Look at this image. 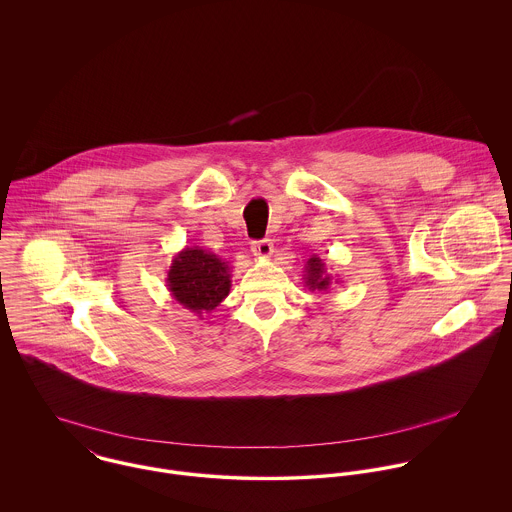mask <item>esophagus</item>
Listing matches in <instances>:
<instances>
[{
  "mask_svg": "<svg viewBox=\"0 0 512 512\" xmlns=\"http://www.w3.org/2000/svg\"><path fill=\"white\" fill-rule=\"evenodd\" d=\"M272 252H274V246H272V242H270L268 238L252 242V254H254L256 258H270Z\"/></svg>",
  "mask_w": 512,
  "mask_h": 512,
  "instance_id": "34e87169",
  "label": "esophagus"
}]
</instances>
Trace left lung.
Wrapping results in <instances>:
<instances>
[{"instance_id":"left-lung-1","label":"left lung","mask_w":512,"mask_h":512,"mask_svg":"<svg viewBox=\"0 0 512 512\" xmlns=\"http://www.w3.org/2000/svg\"><path fill=\"white\" fill-rule=\"evenodd\" d=\"M303 280L305 286L309 288V292H327L331 288V282H335V278L327 272L325 262L313 254L307 264H305V272H303Z\"/></svg>"}]
</instances>
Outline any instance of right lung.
I'll use <instances>...</instances> for the list:
<instances>
[{"mask_svg": "<svg viewBox=\"0 0 512 512\" xmlns=\"http://www.w3.org/2000/svg\"><path fill=\"white\" fill-rule=\"evenodd\" d=\"M230 264L201 246H185L171 260L167 290L197 317L211 313L230 292Z\"/></svg>", "mask_w": 512, "mask_h": 512, "instance_id": "right-lung-1", "label": "right lung"}]
</instances>
